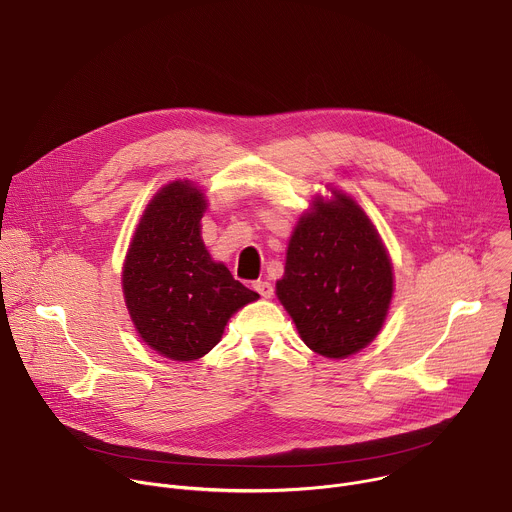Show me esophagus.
<instances>
[{"label": "esophagus", "mask_w": 512, "mask_h": 512, "mask_svg": "<svg viewBox=\"0 0 512 512\" xmlns=\"http://www.w3.org/2000/svg\"><path fill=\"white\" fill-rule=\"evenodd\" d=\"M253 287H255V291H257V294H259L263 300H269V298L273 296V285H271L269 281H265V279H263V281H261V279L255 281Z\"/></svg>", "instance_id": "34e87169"}]
</instances>
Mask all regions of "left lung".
Instances as JSON below:
<instances>
[{
	"label": "left lung",
	"mask_w": 512,
	"mask_h": 512,
	"mask_svg": "<svg viewBox=\"0 0 512 512\" xmlns=\"http://www.w3.org/2000/svg\"><path fill=\"white\" fill-rule=\"evenodd\" d=\"M314 196L285 253L275 294L308 348L346 358L381 332L393 300V263L360 204L342 190Z\"/></svg>",
	"instance_id": "left-lung-1"
}]
</instances>
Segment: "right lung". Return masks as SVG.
<instances>
[{
  "mask_svg": "<svg viewBox=\"0 0 512 512\" xmlns=\"http://www.w3.org/2000/svg\"><path fill=\"white\" fill-rule=\"evenodd\" d=\"M206 206V194L190 180L162 186L139 218L121 271L139 338L178 362L210 352L231 316L259 298L204 247Z\"/></svg>",
  "mask_w": 512,
  "mask_h": 512,
  "instance_id": "obj_1",
  "label": "right lung"
}]
</instances>
